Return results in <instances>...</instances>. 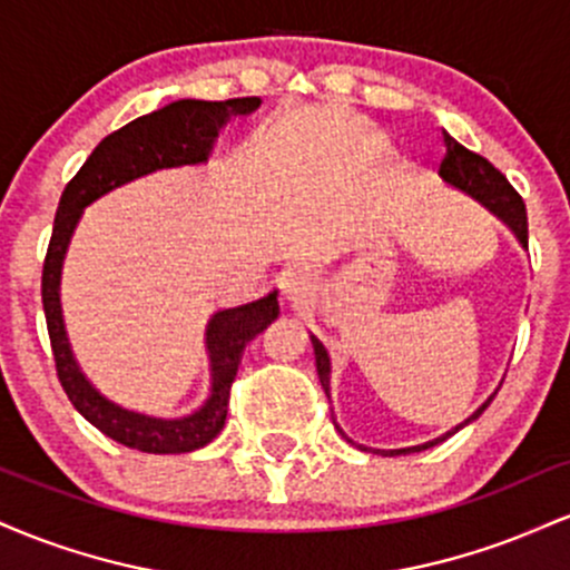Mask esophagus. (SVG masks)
<instances>
[{
    "label": "esophagus",
    "mask_w": 570,
    "mask_h": 570,
    "mask_svg": "<svg viewBox=\"0 0 570 570\" xmlns=\"http://www.w3.org/2000/svg\"><path fill=\"white\" fill-rule=\"evenodd\" d=\"M281 292H284V297L292 305H305L313 297V292H316V281L311 278V273L294 267V271H286L281 276Z\"/></svg>",
    "instance_id": "1"
}]
</instances>
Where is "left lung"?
Instances as JSON below:
<instances>
[{
  "mask_svg": "<svg viewBox=\"0 0 570 570\" xmlns=\"http://www.w3.org/2000/svg\"><path fill=\"white\" fill-rule=\"evenodd\" d=\"M442 141H444V158L440 163V176L448 185H453L458 189H463L466 195H472L474 200H480L482 206L490 208V212L495 214V217L507 222L509 227H512V233L517 235V240H520L522 246H528V214H525V203H522L520 193L509 185V179L503 176L499 168L493 166V163L482 158V155L472 153V149H466L463 144H458L453 136L444 134L442 130ZM311 343H313V353H316V370H318V381H322V389L324 394L330 396V353L322 343H318L316 337L311 335ZM493 402V396L488 399L485 404H482L480 410L474 412V415H469L466 421L461 423V426L450 429L448 434L436 436V440L431 442H423V444H415V448H402V450H372V453H381V455H407V453H421V450H429L434 448V444H440L448 440V436H453L458 429L469 426V423L476 421V417L485 412L488 404ZM335 429L343 434V429L337 426ZM345 436V434H343ZM348 440V436H345ZM351 442V440H348ZM362 450H367L364 444H358Z\"/></svg>",
  "mask_w": 570,
  "mask_h": 570,
  "instance_id": "1",
  "label": "left lung"
}]
</instances>
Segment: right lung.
I'll use <instances>...</instances> for the list:
<instances>
[{"label":"right lung","mask_w":570,"mask_h":570,"mask_svg":"<svg viewBox=\"0 0 570 570\" xmlns=\"http://www.w3.org/2000/svg\"><path fill=\"white\" fill-rule=\"evenodd\" d=\"M257 96L227 98V101H198V98H181L168 107L136 117L134 122L109 134L82 163L75 179L63 187L61 200L50 235L48 254L42 265V307L48 322L50 348H53L56 372L67 391L69 402L88 423L107 434L109 440L126 444V448L141 450V453L168 455L189 453L208 444L225 426L227 404H230V389L238 375L240 356L267 324L278 318L276 292L254 303L227 307L214 313L206 326V351L212 358V394L193 415L153 417L141 412L126 410L109 402L94 383L82 375L80 364L75 362L67 330L61 316V267L67 248L75 233L82 208L107 195L109 189L128 185L160 168L195 166L206 163L217 141L219 128L230 117L252 115L259 107Z\"/></svg>","instance_id":"add662e5"}]
</instances>
